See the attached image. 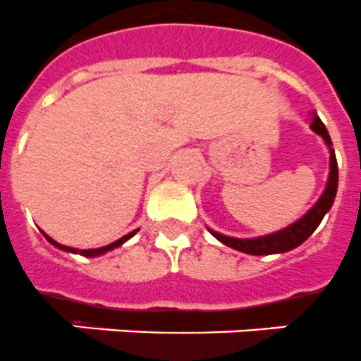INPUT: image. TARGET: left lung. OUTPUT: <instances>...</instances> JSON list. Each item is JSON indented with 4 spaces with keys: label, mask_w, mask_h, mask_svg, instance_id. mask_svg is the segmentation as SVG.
Masks as SVG:
<instances>
[{
    "label": "left lung",
    "mask_w": 361,
    "mask_h": 361,
    "mask_svg": "<svg viewBox=\"0 0 361 361\" xmlns=\"http://www.w3.org/2000/svg\"><path fill=\"white\" fill-rule=\"evenodd\" d=\"M313 131L323 137V140L326 142L328 150H330V174H328L326 189L321 195L315 206L307 211L302 219H298L297 222H293L287 228L280 231H274V233H269V235L263 237H252V239H237V237H228L222 235V233H216L213 230L211 235L216 237L222 245L233 248V250L245 252V254H250V256H269V254H282V252H289L293 248H297L298 245H302L307 237L312 235L313 231L317 230V226L323 221V216L326 215L330 207L334 204V198H336V192H338V161H336V152L332 148V140H330V135H328L326 128L321 122L317 114L313 113L312 126H310Z\"/></svg>",
    "instance_id": "1"
}]
</instances>
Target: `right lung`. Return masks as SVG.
Returning a JSON list of instances; mask_svg holds the SVG:
<instances>
[{
    "instance_id": "1",
    "label": "right lung",
    "mask_w": 361,
    "mask_h": 361,
    "mask_svg": "<svg viewBox=\"0 0 361 361\" xmlns=\"http://www.w3.org/2000/svg\"><path fill=\"white\" fill-rule=\"evenodd\" d=\"M135 233H137V230L130 231V233H128V235L120 237L118 241L111 243V245H107V247H102V248H90V250H78V248L64 247V245H59L57 241H54V239H51V237L46 235V233H44V237H46V239H48V241L51 243V245H54V247L61 248V250H64V252H72V254H81V256H85V257H94V256H102V254H105V252L114 250V248H118L120 245H124V243L128 241V239H131V237H133Z\"/></svg>"
}]
</instances>
